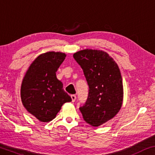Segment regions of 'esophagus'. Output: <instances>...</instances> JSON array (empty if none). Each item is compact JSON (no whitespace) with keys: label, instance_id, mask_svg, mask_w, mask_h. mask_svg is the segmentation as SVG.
Here are the masks:
<instances>
[{"label":"esophagus","instance_id":"1","mask_svg":"<svg viewBox=\"0 0 155 155\" xmlns=\"http://www.w3.org/2000/svg\"><path fill=\"white\" fill-rule=\"evenodd\" d=\"M71 98H72V102H75V100H76V95H71Z\"/></svg>","mask_w":155,"mask_h":155}]
</instances>
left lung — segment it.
Masks as SVG:
<instances>
[{"label": "left lung", "instance_id": "obj_1", "mask_svg": "<svg viewBox=\"0 0 155 155\" xmlns=\"http://www.w3.org/2000/svg\"><path fill=\"white\" fill-rule=\"evenodd\" d=\"M83 70L89 95L79 108L84 120L98 127L116 116L123 104V86L119 66L104 51L83 49L73 54Z\"/></svg>", "mask_w": 155, "mask_h": 155}]
</instances>
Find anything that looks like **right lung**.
<instances>
[{"mask_svg": "<svg viewBox=\"0 0 155 155\" xmlns=\"http://www.w3.org/2000/svg\"><path fill=\"white\" fill-rule=\"evenodd\" d=\"M66 57V53L61 52L42 53L30 64L22 80V104L41 122L55 119L64 104L72 101L56 77V72Z\"/></svg>", "mask_w": 155, "mask_h": 155, "instance_id": "add662e5", "label": "right lung"}]
</instances>
